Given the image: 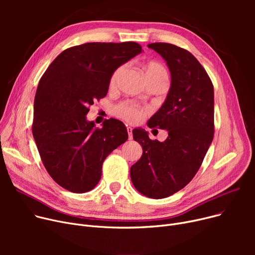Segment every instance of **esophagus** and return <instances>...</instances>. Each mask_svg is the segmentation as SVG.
I'll return each mask as SVG.
<instances>
[{
  "instance_id": "1",
  "label": "esophagus",
  "mask_w": 255,
  "mask_h": 255,
  "mask_svg": "<svg viewBox=\"0 0 255 255\" xmlns=\"http://www.w3.org/2000/svg\"><path fill=\"white\" fill-rule=\"evenodd\" d=\"M127 132H128V138H129V139H132V137H133V136H132V128H131L130 126L127 127Z\"/></svg>"
}]
</instances>
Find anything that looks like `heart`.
<instances>
[{
  "instance_id": "b5f03b06",
  "label": "heart",
  "mask_w": 255,
  "mask_h": 255,
  "mask_svg": "<svg viewBox=\"0 0 255 255\" xmlns=\"http://www.w3.org/2000/svg\"><path fill=\"white\" fill-rule=\"evenodd\" d=\"M124 69V66H121L115 70L113 73L111 80H110V87L114 88L117 85L118 79ZM143 72L146 82L148 80H157V79H167V71L164 67L158 63V62H148L143 65ZM117 116L124 119L129 123H139L143 120L146 111L141 109L139 106L133 105L130 103H122L116 107L115 110Z\"/></svg>"
}]
</instances>
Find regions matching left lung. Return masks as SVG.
I'll return each instance as SVG.
<instances>
[{
    "mask_svg": "<svg viewBox=\"0 0 255 255\" xmlns=\"http://www.w3.org/2000/svg\"><path fill=\"white\" fill-rule=\"evenodd\" d=\"M161 56L171 84L150 128L165 129L167 138L150 139L143 129L132 131L142 155L130 168L141 194L159 199L180 191L196 175L214 137V88L204 67L188 50L163 42L148 44Z\"/></svg>",
    "mask_w": 255,
    "mask_h": 255,
    "instance_id": "1",
    "label": "left lung"
}]
</instances>
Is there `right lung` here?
<instances>
[{
    "label": "right lung",
    "mask_w": 255,
    "mask_h": 255,
    "mask_svg": "<svg viewBox=\"0 0 255 255\" xmlns=\"http://www.w3.org/2000/svg\"><path fill=\"white\" fill-rule=\"evenodd\" d=\"M141 52L136 42H89L67 48L40 79L32 132L49 176L74 193L92 190L105 158L128 139L125 125L87 121L89 107L104 98L115 70Z\"/></svg>",
    "instance_id": "add662e5"
}]
</instances>
